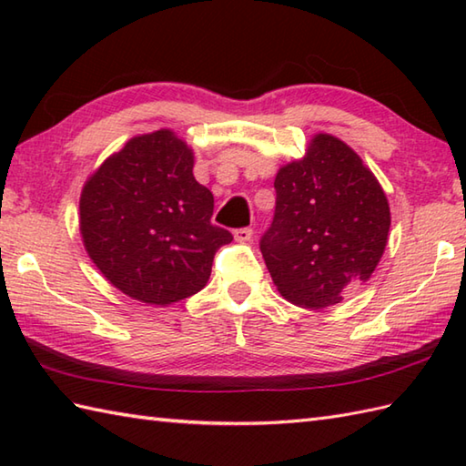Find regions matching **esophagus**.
<instances>
[{
	"instance_id": "34e87169",
	"label": "esophagus",
	"mask_w": 466,
	"mask_h": 466,
	"mask_svg": "<svg viewBox=\"0 0 466 466\" xmlns=\"http://www.w3.org/2000/svg\"><path fill=\"white\" fill-rule=\"evenodd\" d=\"M252 228H238V230H234V240L236 242H250L252 240Z\"/></svg>"
}]
</instances>
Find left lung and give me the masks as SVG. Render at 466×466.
Listing matches in <instances>:
<instances>
[{
  "label": "left lung",
  "instance_id": "8db88e82",
  "mask_svg": "<svg viewBox=\"0 0 466 466\" xmlns=\"http://www.w3.org/2000/svg\"><path fill=\"white\" fill-rule=\"evenodd\" d=\"M274 187V220L260 240L274 286L300 309L339 304L370 279L389 242L382 186L349 144L316 134Z\"/></svg>",
  "mask_w": 466,
  "mask_h": 466
}]
</instances>
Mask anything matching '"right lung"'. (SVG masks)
I'll list each match as a JSON object with an SVG mask.
<instances>
[{
    "mask_svg": "<svg viewBox=\"0 0 466 466\" xmlns=\"http://www.w3.org/2000/svg\"><path fill=\"white\" fill-rule=\"evenodd\" d=\"M194 152L172 130L127 140L80 196L86 252L130 299L167 306L200 292L232 234L210 222L214 196L192 174Z\"/></svg>",
    "mask_w": 466,
    "mask_h": 466,
    "instance_id": "1",
    "label": "right lung"
}]
</instances>
